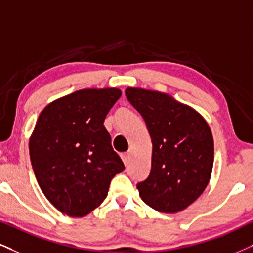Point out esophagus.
Returning a JSON list of instances; mask_svg holds the SVG:
<instances>
[{
    "mask_svg": "<svg viewBox=\"0 0 253 253\" xmlns=\"http://www.w3.org/2000/svg\"><path fill=\"white\" fill-rule=\"evenodd\" d=\"M121 157H122V160H123L124 164L127 165V163H129V161H130V154H129V152H124V154L121 155Z\"/></svg>",
    "mask_w": 253,
    "mask_h": 253,
    "instance_id": "34e87169",
    "label": "esophagus"
}]
</instances>
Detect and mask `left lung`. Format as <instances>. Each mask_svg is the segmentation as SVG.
Returning a JSON list of instances; mask_svg holds the SVG:
<instances>
[{"mask_svg":"<svg viewBox=\"0 0 253 253\" xmlns=\"http://www.w3.org/2000/svg\"><path fill=\"white\" fill-rule=\"evenodd\" d=\"M152 142L151 171L137 183L145 204L165 213L184 210L207 188L213 165V138L201 115L158 91L127 88Z\"/></svg>","mask_w":253,"mask_h":253,"instance_id":"obj_1","label":"left lung"}]
</instances>
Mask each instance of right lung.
I'll return each mask as SVG.
<instances>
[{"label":"right lung","instance_id":"1","mask_svg":"<svg viewBox=\"0 0 253 253\" xmlns=\"http://www.w3.org/2000/svg\"><path fill=\"white\" fill-rule=\"evenodd\" d=\"M121 90L84 89L41 112L29 142L30 161L48 201L70 217L95 210L124 164L104 126Z\"/></svg>","mask_w":253,"mask_h":253}]
</instances>
